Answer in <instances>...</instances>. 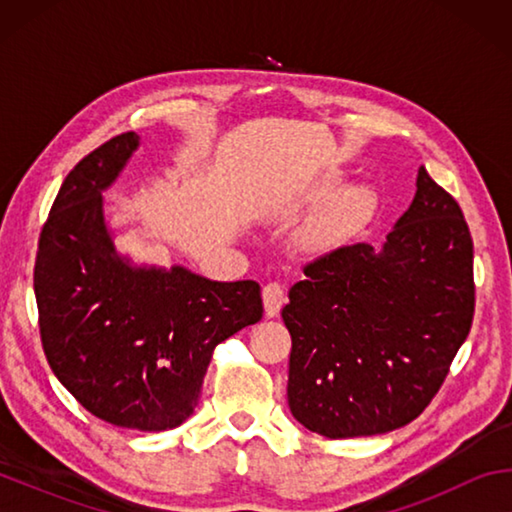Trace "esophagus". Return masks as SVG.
Listing matches in <instances>:
<instances>
[{"mask_svg":"<svg viewBox=\"0 0 512 512\" xmlns=\"http://www.w3.org/2000/svg\"><path fill=\"white\" fill-rule=\"evenodd\" d=\"M262 298H264V311H266V316H268V318L280 316V309H282L284 302H287V296H284L282 284L268 282L266 287L262 289Z\"/></svg>","mask_w":512,"mask_h":512,"instance_id":"obj_1","label":"esophagus"}]
</instances>
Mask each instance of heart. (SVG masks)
<instances>
[{
  "mask_svg": "<svg viewBox=\"0 0 512 512\" xmlns=\"http://www.w3.org/2000/svg\"><path fill=\"white\" fill-rule=\"evenodd\" d=\"M336 180H339V176H334V173L325 180H320V183L311 189V196H325L329 189L336 185ZM372 210H375V194H372V189L368 185L354 183L343 187L329 198L320 214L309 223L305 239L314 246L341 239L343 235H348V232H352L357 225L366 221Z\"/></svg>",
  "mask_w": 512,
  "mask_h": 512,
  "instance_id": "heart-1",
  "label": "heart"
}]
</instances>
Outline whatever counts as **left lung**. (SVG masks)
I'll return each mask as SVG.
<instances>
[{
	"label": "left lung",
	"instance_id": "obj_1",
	"mask_svg": "<svg viewBox=\"0 0 512 512\" xmlns=\"http://www.w3.org/2000/svg\"><path fill=\"white\" fill-rule=\"evenodd\" d=\"M415 187L384 246H343L309 262L282 309L289 409L325 438L375 436L418 418L470 334V228L424 167Z\"/></svg>",
	"mask_w": 512,
	"mask_h": 512
}]
</instances>
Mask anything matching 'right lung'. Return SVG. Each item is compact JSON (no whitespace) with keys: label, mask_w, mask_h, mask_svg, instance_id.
Wrapping results in <instances>:
<instances>
[{"label":"right lung","mask_w":512,"mask_h":512,"mask_svg":"<svg viewBox=\"0 0 512 512\" xmlns=\"http://www.w3.org/2000/svg\"><path fill=\"white\" fill-rule=\"evenodd\" d=\"M140 146L121 133L67 173L40 232L33 289L47 361L69 393L115 427L164 431L194 413L212 352L262 320L253 280L117 253L103 192Z\"/></svg>","instance_id":"add662e5"}]
</instances>
